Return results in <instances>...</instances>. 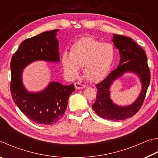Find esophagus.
Returning <instances> with one entry per match:
<instances>
[{
  "mask_svg": "<svg viewBox=\"0 0 158 158\" xmlns=\"http://www.w3.org/2000/svg\"><path fill=\"white\" fill-rule=\"evenodd\" d=\"M74 86H75L76 89H85V88L86 87L85 85L80 84L79 82H76L75 84H74Z\"/></svg>",
  "mask_w": 158,
  "mask_h": 158,
  "instance_id": "obj_1",
  "label": "esophagus"
}]
</instances>
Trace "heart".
<instances>
[{
  "mask_svg": "<svg viewBox=\"0 0 158 158\" xmlns=\"http://www.w3.org/2000/svg\"><path fill=\"white\" fill-rule=\"evenodd\" d=\"M116 50L111 43H103L93 37H85L72 45L69 54L63 53L61 63L67 75L75 78L83 67L85 79L98 82L107 75L115 58Z\"/></svg>",
  "mask_w": 158,
  "mask_h": 158,
  "instance_id": "obj_1",
  "label": "heart"
}]
</instances>
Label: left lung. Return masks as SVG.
Returning <instances> with one entry per match:
<instances>
[{
    "label": "left lung",
    "instance_id": "1",
    "mask_svg": "<svg viewBox=\"0 0 158 158\" xmlns=\"http://www.w3.org/2000/svg\"><path fill=\"white\" fill-rule=\"evenodd\" d=\"M112 41L119 51L120 63L118 68L109 73L102 81L96 85L97 95L92 108L99 116L103 118L119 121L132 117L141 109L145 99L151 81V73L143 49L132 38L120 35H113ZM126 72L137 74L140 79L142 90L140 95L132 105L119 106L110 98V87L114 81Z\"/></svg>",
    "mask_w": 158,
    "mask_h": 158
}]
</instances>
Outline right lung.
<instances>
[{"label":"right lung","mask_w":158,"mask_h":158,"mask_svg":"<svg viewBox=\"0 0 158 158\" xmlns=\"http://www.w3.org/2000/svg\"><path fill=\"white\" fill-rule=\"evenodd\" d=\"M58 29L45 31L26 39L12 56L10 69L12 80L10 90L12 100L28 118L40 125H53L62 118L71 93L75 90L73 84L64 85L52 81L40 92H29L22 82L23 69L34 61H60Z\"/></svg>","instance_id":"right-lung-1"}]
</instances>
